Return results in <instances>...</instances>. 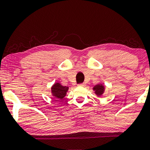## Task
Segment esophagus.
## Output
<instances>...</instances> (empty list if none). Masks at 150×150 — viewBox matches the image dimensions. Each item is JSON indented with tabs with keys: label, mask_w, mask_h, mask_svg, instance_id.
<instances>
[{
	"label": "esophagus",
	"mask_w": 150,
	"mask_h": 150,
	"mask_svg": "<svg viewBox=\"0 0 150 150\" xmlns=\"http://www.w3.org/2000/svg\"><path fill=\"white\" fill-rule=\"evenodd\" d=\"M79 86H81V87H84L85 86V83H79Z\"/></svg>",
	"instance_id": "esophagus-1"
}]
</instances>
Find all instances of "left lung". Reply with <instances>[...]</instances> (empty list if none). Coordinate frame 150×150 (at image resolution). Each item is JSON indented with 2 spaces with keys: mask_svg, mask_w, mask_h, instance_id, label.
Masks as SVG:
<instances>
[{
  "mask_svg": "<svg viewBox=\"0 0 150 150\" xmlns=\"http://www.w3.org/2000/svg\"><path fill=\"white\" fill-rule=\"evenodd\" d=\"M93 89H94V91H95L96 93L98 96L102 95L104 92V87L101 85H96V87L93 88Z\"/></svg>",
  "mask_w": 150,
  "mask_h": 150,
  "instance_id": "1",
  "label": "left lung"
}]
</instances>
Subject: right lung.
<instances>
[{
  "label": "right lung",
  "instance_id": "right-lung-1",
  "mask_svg": "<svg viewBox=\"0 0 150 150\" xmlns=\"http://www.w3.org/2000/svg\"><path fill=\"white\" fill-rule=\"evenodd\" d=\"M68 87L61 85L60 84L56 83L52 87V93L53 96L58 100H62L65 97Z\"/></svg>",
  "mask_w": 150,
  "mask_h": 150
}]
</instances>
